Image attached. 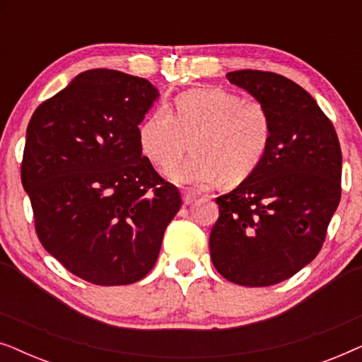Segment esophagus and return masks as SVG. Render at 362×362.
I'll use <instances>...</instances> for the list:
<instances>
[{"mask_svg": "<svg viewBox=\"0 0 362 362\" xmlns=\"http://www.w3.org/2000/svg\"><path fill=\"white\" fill-rule=\"evenodd\" d=\"M197 197V191L194 189H185L182 192V201H185V204H191V202H194Z\"/></svg>", "mask_w": 362, "mask_h": 362, "instance_id": "esophagus-1", "label": "esophagus"}]
</instances>
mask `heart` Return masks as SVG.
I'll list each match as a JSON object with an SVG mask.
<instances>
[{"label": "heart", "instance_id": "heart-1", "mask_svg": "<svg viewBox=\"0 0 362 362\" xmlns=\"http://www.w3.org/2000/svg\"><path fill=\"white\" fill-rule=\"evenodd\" d=\"M140 146L148 160L165 168L187 150L192 155L166 175L176 182L239 185L264 160L274 136L269 107L257 98L219 87L182 92L175 112L156 108L140 125Z\"/></svg>", "mask_w": 362, "mask_h": 362}]
</instances>
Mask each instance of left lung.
I'll return each mask as SVG.
<instances>
[{
  "instance_id": "obj_1",
  "label": "left lung",
  "mask_w": 362,
  "mask_h": 362,
  "mask_svg": "<svg viewBox=\"0 0 362 362\" xmlns=\"http://www.w3.org/2000/svg\"><path fill=\"white\" fill-rule=\"evenodd\" d=\"M269 107L274 136L259 168L216 199L211 259L242 286L280 284L318 255L341 199V146L333 123L305 88L264 71L226 76Z\"/></svg>"
}]
</instances>
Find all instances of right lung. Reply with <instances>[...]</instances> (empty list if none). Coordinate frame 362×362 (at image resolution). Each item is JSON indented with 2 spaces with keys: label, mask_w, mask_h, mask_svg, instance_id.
Wrapping results in <instances>:
<instances>
[{
  "label": "right lung",
  "mask_w": 362,
  "mask_h": 362,
  "mask_svg": "<svg viewBox=\"0 0 362 362\" xmlns=\"http://www.w3.org/2000/svg\"><path fill=\"white\" fill-rule=\"evenodd\" d=\"M146 78L93 69L33 113L21 182L44 249L93 285H130L156 264L181 207L141 156L138 125L156 100Z\"/></svg>",
  "instance_id": "obj_1"
}]
</instances>
